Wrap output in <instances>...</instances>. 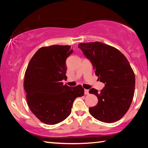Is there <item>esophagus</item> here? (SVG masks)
Listing matches in <instances>:
<instances>
[{"mask_svg":"<svg viewBox=\"0 0 148 148\" xmlns=\"http://www.w3.org/2000/svg\"><path fill=\"white\" fill-rule=\"evenodd\" d=\"M84 93H85V95H89V90L84 89Z\"/></svg>","mask_w":148,"mask_h":148,"instance_id":"obj_1","label":"esophagus"}]
</instances>
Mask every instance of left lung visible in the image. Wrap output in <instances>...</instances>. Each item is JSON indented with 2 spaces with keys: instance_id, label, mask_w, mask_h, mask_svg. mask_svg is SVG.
<instances>
[{
  "instance_id": "left-lung-1",
  "label": "left lung",
  "mask_w": 148,
  "mask_h": 148,
  "mask_svg": "<svg viewBox=\"0 0 148 148\" xmlns=\"http://www.w3.org/2000/svg\"><path fill=\"white\" fill-rule=\"evenodd\" d=\"M78 47L105 84L101 92L89 90L98 98L96 106L89 108L90 114L102 122L118 121L128 111L134 93L135 76L128 60L116 47L102 42L80 43Z\"/></svg>"
}]
</instances>
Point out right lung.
Returning a JSON list of instances; mask_svg holds the SVG:
<instances>
[{
  "label": "right lung",
  "mask_w": 148,
  "mask_h": 148,
  "mask_svg": "<svg viewBox=\"0 0 148 148\" xmlns=\"http://www.w3.org/2000/svg\"><path fill=\"white\" fill-rule=\"evenodd\" d=\"M71 46L53 45L40 48L30 60L25 74L24 89L31 111L47 125L61 122L71 113L75 99L82 97V86L69 87L66 60L72 53Z\"/></svg>",
  "instance_id": "right-lung-1"
}]
</instances>
